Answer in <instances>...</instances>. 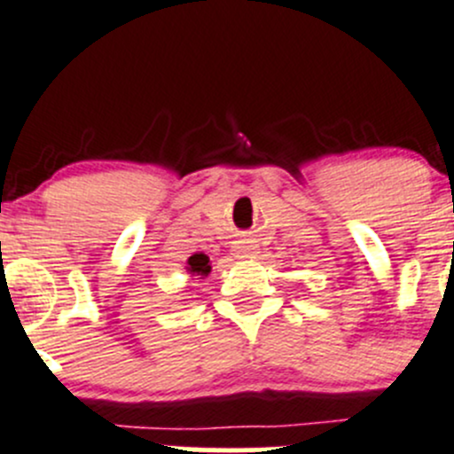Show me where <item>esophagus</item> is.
I'll return each instance as SVG.
<instances>
[{"instance_id":"1","label":"esophagus","mask_w":454,"mask_h":454,"mask_svg":"<svg viewBox=\"0 0 454 454\" xmlns=\"http://www.w3.org/2000/svg\"><path fill=\"white\" fill-rule=\"evenodd\" d=\"M235 254L237 256H254L256 254V246L253 241L244 239V241H237L235 244Z\"/></svg>"}]
</instances>
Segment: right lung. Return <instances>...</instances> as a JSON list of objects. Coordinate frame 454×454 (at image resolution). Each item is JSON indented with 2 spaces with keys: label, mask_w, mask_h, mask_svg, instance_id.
<instances>
[{
  "label": "right lung",
  "mask_w": 454,
  "mask_h": 454,
  "mask_svg": "<svg viewBox=\"0 0 454 454\" xmlns=\"http://www.w3.org/2000/svg\"><path fill=\"white\" fill-rule=\"evenodd\" d=\"M189 270L191 274H201V277H206V274L210 272V265H208V256L206 254H193L189 259Z\"/></svg>",
  "instance_id": "add662e5"
}]
</instances>
